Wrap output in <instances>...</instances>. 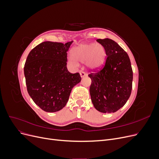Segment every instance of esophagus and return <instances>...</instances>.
Wrapping results in <instances>:
<instances>
[{
    "instance_id": "34e87169",
    "label": "esophagus",
    "mask_w": 159,
    "mask_h": 159,
    "mask_svg": "<svg viewBox=\"0 0 159 159\" xmlns=\"http://www.w3.org/2000/svg\"><path fill=\"white\" fill-rule=\"evenodd\" d=\"M80 76H81V78H84V77L87 76V74H86L85 72H84V71H81L80 72Z\"/></svg>"
}]
</instances>
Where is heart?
<instances>
[{
  "mask_svg": "<svg viewBox=\"0 0 159 159\" xmlns=\"http://www.w3.org/2000/svg\"><path fill=\"white\" fill-rule=\"evenodd\" d=\"M71 56L68 57L69 63L74 66L78 61L85 62V66L90 71H97L102 68L106 57V51L103 45L94 43H83L74 47L71 51Z\"/></svg>",
  "mask_w": 159,
  "mask_h": 159,
  "instance_id": "obj_1",
  "label": "heart"
}]
</instances>
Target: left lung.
<instances>
[{"instance_id":"obj_1","label":"left lung","mask_w":159,"mask_h":159,"mask_svg":"<svg viewBox=\"0 0 159 159\" xmlns=\"http://www.w3.org/2000/svg\"><path fill=\"white\" fill-rule=\"evenodd\" d=\"M107 56L104 68L88 76L91 80L89 88L94 107L102 113H114L123 107L131 95L133 70L126 52L109 38L98 39Z\"/></svg>"}]
</instances>
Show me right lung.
I'll list each match as a JSON object with an SVG mask.
<instances>
[{"label": "right lung", "mask_w": 159, "mask_h": 159, "mask_svg": "<svg viewBox=\"0 0 159 159\" xmlns=\"http://www.w3.org/2000/svg\"><path fill=\"white\" fill-rule=\"evenodd\" d=\"M72 42H43L26 58L24 72L28 93L44 111L63 109L72 88L81 81L79 73L71 74L67 68V52Z\"/></svg>", "instance_id": "right-lung-1"}]
</instances>
